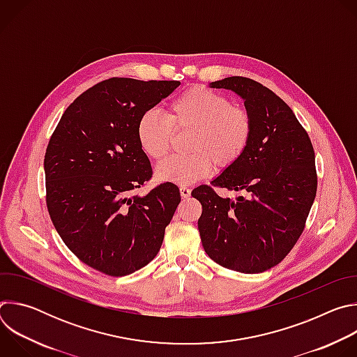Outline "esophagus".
<instances>
[{
    "instance_id": "34e87169",
    "label": "esophagus",
    "mask_w": 357,
    "mask_h": 357,
    "mask_svg": "<svg viewBox=\"0 0 357 357\" xmlns=\"http://www.w3.org/2000/svg\"><path fill=\"white\" fill-rule=\"evenodd\" d=\"M179 192H181V196H182L183 199H186V197L190 196V189L186 188V186H181V188H179Z\"/></svg>"
}]
</instances>
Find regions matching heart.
Here are the masks:
<instances>
[{
  "instance_id": "1",
  "label": "heart",
  "mask_w": 357,
  "mask_h": 357,
  "mask_svg": "<svg viewBox=\"0 0 357 357\" xmlns=\"http://www.w3.org/2000/svg\"><path fill=\"white\" fill-rule=\"evenodd\" d=\"M165 117L148 110L137 121L135 134L144 154L164 160L174 134L188 132L190 155L169 158L155 169V178L175 185H190L218 169L236 165L250 144L252 123L248 112L230 105V100L205 87H192L176 96L165 107Z\"/></svg>"
}]
</instances>
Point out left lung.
<instances>
[{"label": "left lung", "mask_w": 357, "mask_h": 357, "mask_svg": "<svg viewBox=\"0 0 357 357\" xmlns=\"http://www.w3.org/2000/svg\"><path fill=\"white\" fill-rule=\"evenodd\" d=\"M209 87L244 100L252 134L240 161L212 181L245 196L222 197L208 185L192 190L202 203V245L225 268L263 273L285 259L303 231L318 185L314 146L285 101L261 83L231 76Z\"/></svg>", "instance_id": "obj_1"}]
</instances>
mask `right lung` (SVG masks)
Listing matches in <instances>:
<instances>
[{"instance_id":"add662e5","label":"right lung","mask_w":357,"mask_h":357,"mask_svg":"<svg viewBox=\"0 0 357 357\" xmlns=\"http://www.w3.org/2000/svg\"><path fill=\"white\" fill-rule=\"evenodd\" d=\"M176 80L113 77L82 93L46 148V206L75 256L113 277L128 275L158 254L181 202L174 183L144 196L151 164L137 141L139 116L168 97Z\"/></svg>"}]
</instances>
